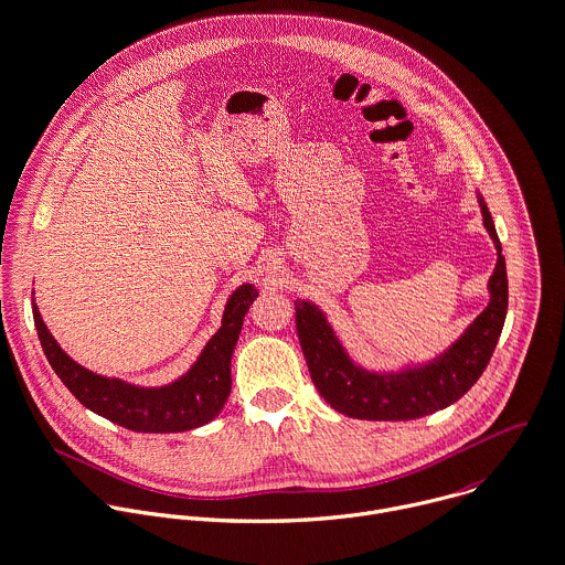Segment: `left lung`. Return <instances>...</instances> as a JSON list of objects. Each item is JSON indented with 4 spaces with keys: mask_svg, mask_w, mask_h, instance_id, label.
Listing matches in <instances>:
<instances>
[{
    "mask_svg": "<svg viewBox=\"0 0 565 565\" xmlns=\"http://www.w3.org/2000/svg\"><path fill=\"white\" fill-rule=\"evenodd\" d=\"M484 226L498 246V266L491 277V303L467 334L438 361L423 370L376 376L352 365L323 315L308 301H295L299 343L315 387L326 403L359 420H414L449 407L462 398L487 370L509 310V277L493 217L480 200Z\"/></svg>",
    "mask_w": 565,
    "mask_h": 565,
    "instance_id": "obj_1",
    "label": "left lung"
}]
</instances>
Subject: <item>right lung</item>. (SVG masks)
Instances as JSON below:
<instances>
[{"label": "right lung", "mask_w": 565, "mask_h": 565, "mask_svg": "<svg viewBox=\"0 0 565 565\" xmlns=\"http://www.w3.org/2000/svg\"><path fill=\"white\" fill-rule=\"evenodd\" d=\"M255 297L250 284L239 286L226 303L222 328L189 374L158 390H140L81 367L52 339L36 306L32 317L47 363L81 405L129 431L175 434L211 423L224 407L231 392V354Z\"/></svg>", "instance_id": "obj_1"}]
</instances>
